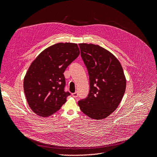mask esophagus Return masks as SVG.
<instances>
[{"mask_svg":"<svg viewBox=\"0 0 157 157\" xmlns=\"http://www.w3.org/2000/svg\"><path fill=\"white\" fill-rule=\"evenodd\" d=\"M72 97H73V98H76L78 97V92H74V93H72Z\"/></svg>","mask_w":157,"mask_h":157,"instance_id":"esophagus-1","label":"esophagus"}]
</instances>
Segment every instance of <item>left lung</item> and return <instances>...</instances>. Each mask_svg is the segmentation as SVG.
Masks as SVG:
<instances>
[{
	"label": "left lung",
	"instance_id": "obj_1",
	"mask_svg": "<svg viewBox=\"0 0 157 157\" xmlns=\"http://www.w3.org/2000/svg\"><path fill=\"white\" fill-rule=\"evenodd\" d=\"M81 56L89 75L90 91L78 105L88 117L100 120L116 110L126 90V80L121 63L98 45L79 44Z\"/></svg>",
	"mask_w": 157,
	"mask_h": 157
}]
</instances>
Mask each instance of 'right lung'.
<instances>
[{
  "label": "right lung",
  "mask_w": 157,
  "mask_h": 157,
  "mask_svg": "<svg viewBox=\"0 0 157 157\" xmlns=\"http://www.w3.org/2000/svg\"><path fill=\"white\" fill-rule=\"evenodd\" d=\"M79 52L77 44L58 43L34 59L24 79L25 98L34 113L49 117L67 101L70 93L64 91L63 72Z\"/></svg>",
  "instance_id": "add662e5"
}]
</instances>
